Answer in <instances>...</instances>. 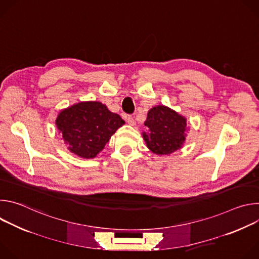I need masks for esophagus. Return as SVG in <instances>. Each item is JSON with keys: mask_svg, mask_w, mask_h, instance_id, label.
Masks as SVG:
<instances>
[{"mask_svg": "<svg viewBox=\"0 0 259 259\" xmlns=\"http://www.w3.org/2000/svg\"><path fill=\"white\" fill-rule=\"evenodd\" d=\"M124 118H125V120L127 121V123H128L129 125H131V126H134V125L136 124V122H135V120L133 119V117H132V116H129V115H125V116H124Z\"/></svg>", "mask_w": 259, "mask_h": 259, "instance_id": "obj_1", "label": "esophagus"}]
</instances>
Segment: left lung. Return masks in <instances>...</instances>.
<instances>
[{
  "mask_svg": "<svg viewBox=\"0 0 259 259\" xmlns=\"http://www.w3.org/2000/svg\"><path fill=\"white\" fill-rule=\"evenodd\" d=\"M144 125L147 132H143V138L154 154L169 155L179 150L186 140V119L167 106L150 109Z\"/></svg>",
  "mask_w": 259,
  "mask_h": 259,
  "instance_id": "8db88e82",
  "label": "left lung"
}]
</instances>
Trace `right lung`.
Masks as SVG:
<instances>
[{"label": "right lung", "instance_id": "obj_1", "mask_svg": "<svg viewBox=\"0 0 259 259\" xmlns=\"http://www.w3.org/2000/svg\"><path fill=\"white\" fill-rule=\"evenodd\" d=\"M122 118L97 101L80 102L58 115L56 126L68 150L85 159H92L103 150L109 138L124 125Z\"/></svg>", "mask_w": 259, "mask_h": 259}]
</instances>
